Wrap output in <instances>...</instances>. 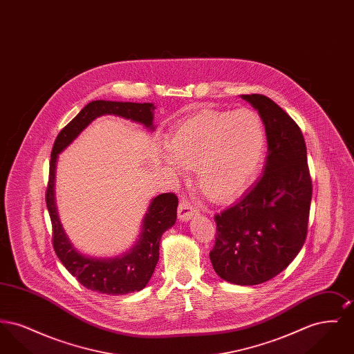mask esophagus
<instances>
[{"label": "esophagus", "mask_w": 354, "mask_h": 354, "mask_svg": "<svg viewBox=\"0 0 354 354\" xmlns=\"http://www.w3.org/2000/svg\"><path fill=\"white\" fill-rule=\"evenodd\" d=\"M194 215H198V209H195L189 203L182 199L178 207V218L180 221H188Z\"/></svg>", "instance_id": "1"}]
</instances>
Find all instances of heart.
<instances>
[{"label": "heart", "mask_w": 354, "mask_h": 354, "mask_svg": "<svg viewBox=\"0 0 354 354\" xmlns=\"http://www.w3.org/2000/svg\"><path fill=\"white\" fill-rule=\"evenodd\" d=\"M167 169L185 174L195 169L196 185L214 202L241 194L261 167L266 129L252 109L218 111L204 109L169 135Z\"/></svg>", "instance_id": "obj_1"}]
</instances>
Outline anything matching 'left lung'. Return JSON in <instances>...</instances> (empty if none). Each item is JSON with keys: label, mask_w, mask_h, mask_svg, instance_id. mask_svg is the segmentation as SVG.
Here are the masks:
<instances>
[{"label": "left lung", "mask_w": 354, "mask_h": 354, "mask_svg": "<svg viewBox=\"0 0 354 354\" xmlns=\"http://www.w3.org/2000/svg\"><path fill=\"white\" fill-rule=\"evenodd\" d=\"M241 98L263 119L268 155L259 180L215 216L216 240L209 259L223 280L256 286L286 270L303 248L312 180L296 122L266 95Z\"/></svg>", "instance_id": "1"}]
</instances>
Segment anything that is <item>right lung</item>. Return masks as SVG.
I'll return each instance as SVG.
<instances>
[{
	"label": "right lung",
	"instance_id": "right-lung-1",
	"mask_svg": "<svg viewBox=\"0 0 354 354\" xmlns=\"http://www.w3.org/2000/svg\"><path fill=\"white\" fill-rule=\"evenodd\" d=\"M153 103L93 101L65 126L57 136L51 151L46 205L53 225V245L61 263L77 280L94 292L106 295H126L139 292L151 279L159 260L162 235L176 221L178 198L175 194H162L152 199L142 221L139 239L127 251L115 257H91L80 252L66 235L58 216L55 203V167L58 155L102 115H117L136 122L153 131Z\"/></svg>",
	"mask_w": 354,
	"mask_h": 354
}]
</instances>
